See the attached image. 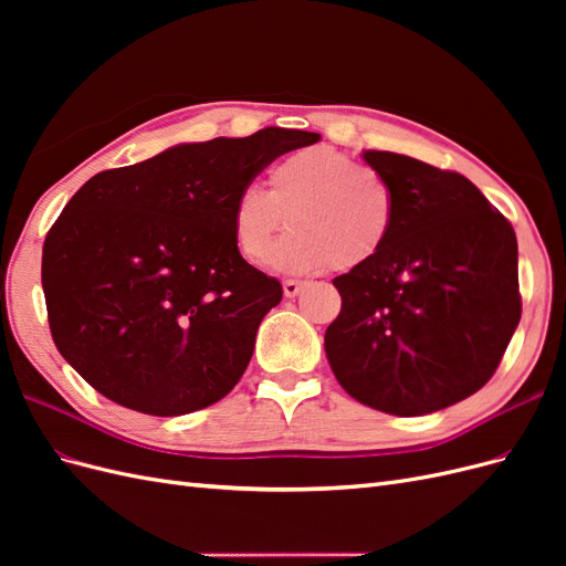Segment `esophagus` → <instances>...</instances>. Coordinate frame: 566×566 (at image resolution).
<instances>
[{
	"label": "esophagus",
	"instance_id": "34e87169",
	"mask_svg": "<svg viewBox=\"0 0 566 566\" xmlns=\"http://www.w3.org/2000/svg\"><path fill=\"white\" fill-rule=\"evenodd\" d=\"M302 287H304V283H300V281H293V279L283 281V293H285V297H297Z\"/></svg>",
	"mask_w": 566,
	"mask_h": 566
}]
</instances>
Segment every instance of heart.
I'll return each mask as SVG.
<instances>
[{
    "label": "heart",
    "instance_id": "b5f03b06",
    "mask_svg": "<svg viewBox=\"0 0 566 566\" xmlns=\"http://www.w3.org/2000/svg\"><path fill=\"white\" fill-rule=\"evenodd\" d=\"M269 191L243 186L231 202L235 245L264 264L280 231L294 229L271 258L285 273L354 271L378 256L397 227L391 184L333 146L290 153L269 169Z\"/></svg>",
    "mask_w": 566,
    "mask_h": 566
}]
</instances>
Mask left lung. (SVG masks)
<instances>
[{
    "mask_svg": "<svg viewBox=\"0 0 566 566\" xmlns=\"http://www.w3.org/2000/svg\"><path fill=\"white\" fill-rule=\"evenodd\" d=\"M397 196L387 248L333 281L339 316L325 354L349 397L424 416L482 389L522 316L517 235L458 172L366 150Z\"/></svg>",
    "mask_w": 566,
    "mask_h": 566,
    "instance_id": "obj_1",
    "label": "left lung"
}]
</instances>
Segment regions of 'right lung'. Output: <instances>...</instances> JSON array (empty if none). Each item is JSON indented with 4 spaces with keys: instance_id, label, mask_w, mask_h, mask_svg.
<instances>
[{
    "instance_id": "add662e5",
    "label": "right lung",
    "mask_w": 566,
    "mask_h": 566,
    "mask_svg": "<svg viewBox=\"0 0 566 566\" xmlns=\"http://www.w3.org/2000/svg\"><path fill=\"white\" fill-rule=\"evenodd\" d=\"M318 139L281 127L219 136L84 184L42 250L49 328L65 361L106 399L148 416L224 399L283 297L238 252L233 196Z\"/></svg>"
}]
</instances>
